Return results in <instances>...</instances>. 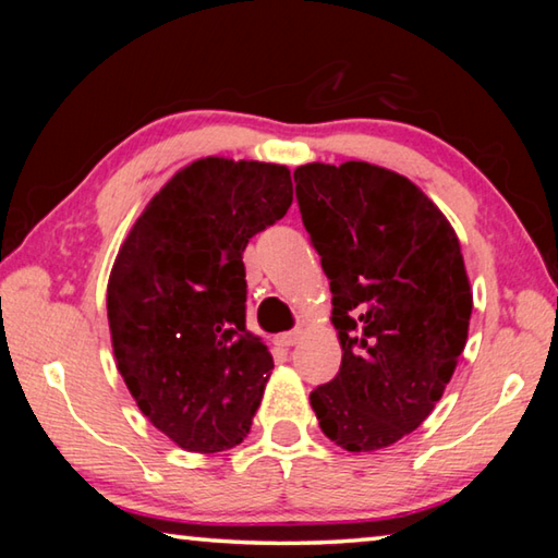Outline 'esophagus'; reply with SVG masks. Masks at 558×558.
<instances>
[{"label":"esophagus","mask_w":558,"mask_h":558,"mask_svg":"<svg viewBox=\"0 0 558 558\" xmlns=\"http://www.w3.org/2000/svg\"><path fill=\"white\" fill-rule=\"evenodd\" d=\"M300 339H302V332H300V329H292V332H286V335H280L278 337V344L280 347H295L298 342H300Z\"/></svg>","instance_id":"esophagus-1"}]
</instances>
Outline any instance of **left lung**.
<instances>
[{
	"mask_svg": "<svg viewBox=\"0 0 558 558\" xmlns=\"http://www.w3.org/2000/svg\"><path fill=\"white\" fill-rule=\"evenodd\" d=\"M295 182L342 344L339 374L310 403L339 448H389L436 409L465 349L472 292L460 241L391 169L313 162L295 169Z\"/></svg>",
	"mask_w": 558,
	"mask_h": 558,
	"instance_id": "8db88e82",
	"label": "left lung"
}]
</instances>
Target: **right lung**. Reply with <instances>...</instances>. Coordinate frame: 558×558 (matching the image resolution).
Segmentation results:
<instances>
[{"instance_id": "obj_1", "label": "right lung", "mask_w": 558, "mask_h": 558, "mask_svg": "<svg viewBox=\"0 0 558 558\" xmlns=\"http://www.w3.org/2000/svg\"><path fill=\"white\" fill-rule=\"evenodd\" d=\"M290 204L288 167L196 159L145 206L110 270L118 372L149 423L189 452L248 436L272 356L245 329L243 251Z\"/></svg>"}]
</instances>
